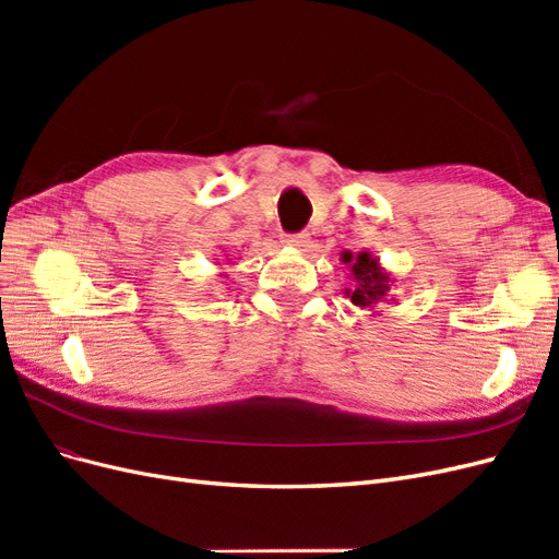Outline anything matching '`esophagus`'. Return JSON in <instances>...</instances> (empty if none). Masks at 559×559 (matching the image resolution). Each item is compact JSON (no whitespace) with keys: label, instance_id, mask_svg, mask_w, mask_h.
Instances as JSON below:
<instances>
[{"label":"esophagus","instance_id":"1","mask_svg":"<svg viewBox=\"0 0 559 559\" xmlns=\"http://www.w3.org/2000/svg\"><path fill=\"white\" fill-rule=\"evenodd\" d=\"M282 242H284L286 247H294V249L306 251V249L310 247V235H308V233H298V235H284Z\"/></svg>","mask_w":559,"mask_h":559}]
</instances>
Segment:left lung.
Segmentation results:
<instances>
[{
	"label": "left lung",
	"instance_id": "obj_1",
	"mask_svg": "<svg viewBox=\"0 0 559 559\" xmlns=\"http://www.w3.org/2000/svg\"><path fill=\"white\" fill-rule=\"evenodd\" d=\"M341 261L347 265V277L352 280L345 296L361 310H373L378 314V306H386L394 298V275L376 259L370 251H343Z\"/></svg>",
	"mask_w": 559,
	"mask_h": 559
}]
</instances>
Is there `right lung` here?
I'll return each mask as SVG.
<instances>
[{
  "mask_svg": "<svg viewBox=\"0 0 559 559\" xmlns=\"http://www.w3.org/2000/svg\"><path fill=\"white\" fill-rule=\"evenodd\" d=\"M216 261H218V259H216ZM216 265H218V263H216ZM222 277H226V275H222Z\"/></svg>",
  "mask_w": 559,
  "mask_h": 559,
  "instance_id": "add662e5",
  "label": "right lung"
}]
</instances>
